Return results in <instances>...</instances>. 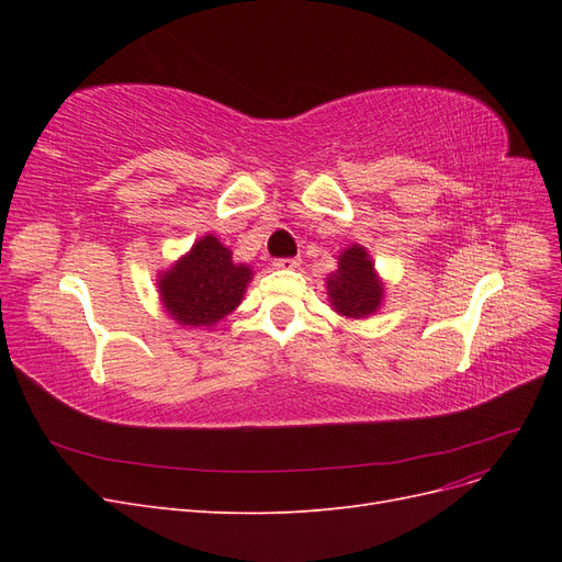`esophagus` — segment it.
<instances>
[{
    "instance_id": "esophagus-1",
    "label": "esophagus",
    "mask_w": 562,
    "mask_h": 562,
    "mask_svg": "<svg viewBox=\"0 0 562 562\" xmlns=\"http://www.w3.org/2000/svg\"><path fill=\"white\" fill-rule=\"evenodd\" d=\"M271 267H274V269H295V267H300V258H279V260L271 262Z\"/></svg>"
}]
</instances>
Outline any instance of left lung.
<instances>
[{"mask_svg":"<svg viewBox=\"0 0 562 562\" xmlns=\"http://www.w3.org/2000/svg\"><path fill=\"white\" fill-rule=\"evenodd\" d=\"M333 310L349 318H366L382 307L384 285L363 246L353 244L337 255V271L326 279Z\"/></svg>","mask_w":562,"mask_h":562,"instance_id":"left-lung-1","label":"left lung"}]
</instances>
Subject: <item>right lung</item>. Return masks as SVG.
<instances>
[{
  "label": "right lung",
  "mask_w": 562,
  "mask_h": 562,
  "mask_svg": "<svg viewBox=\"0 0 562 562\" xmlns=\"http://www.w3.org/2000/svg\"><path fill=\"white\" fill-rule=\"evenodd\" d=\"M252 279L248 265H236L232 250L206 234L161 274L159 293L166 312L180 326L211 328L239 307Z\"/></svg>",
  "instance_id": "obj_1"
}]
</instances>
